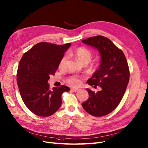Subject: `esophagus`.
Wrapping results in <instances>:
<instances>
[{
    "label": "esophagus",
    "instance_id": "esophagus-1",
    "mask_svg": "<svg viewBox=\"0 0 148 148\" xmlns=\"http://www.w3.org/2000/svg\"><path fill=\"white\" fill-rule=\"evenodd\" d=\"M71 90L72 91H73V92H77V91H79V89H78V88H71Z\"/></svg>",
    "mask_w": 148,
    "mask_h": 148
}]
</instances>
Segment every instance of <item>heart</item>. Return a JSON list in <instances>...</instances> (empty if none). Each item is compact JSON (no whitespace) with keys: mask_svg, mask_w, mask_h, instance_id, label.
Segmentation results:
<instances>
[{"mask_svg":"<svg viewBox=\"0 0 148 148\" xmlns=\"http://www.w3.org/2000/svg\"><path fill=\"white\" fill-rule=\"evenodd\" d=\"M73 55L74 56L75 58L79 62L83 64V65H86L91 60L92 58V53L90 51L85 48H77L74 52L73 53ZM66 60V57L64 56L62 57L61 59L60 63H59V67L61 68L63 66L64 63ZM66 82L68 85L73 86H78L80 83V80L78 77L73 76L70 77L66 80Z\"/></svg>","mask_w":148,"mask_h":148,"instance_id":"obj_1","label":"heart"}]
</instances>
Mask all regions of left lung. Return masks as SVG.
<instances>
[{"instance_id":"obj_1","label":"left lung","mask_w":148,"mask_h":148,"mask_svg":"<svg viewBox=\"0 0 148 148\" xmlns=\"http://www.w3.org/2000/svg\"><path fill=\"white\" fill-rule=\"evenodd\" d=\"M82 42L99 51L100 66L87 83L101 88L97 92L86 88L89 98L82 105L93 116H104L115 109L123 98L130 80L129 67L123 51L107 37L97 36Z\"/></svg>"}]
</instances>
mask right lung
Listing matches in <instances>:
<instances>
[{
  "instance_id": "add662e5",
  "label": "right lung",
  "mask_w": 148,
  "mask_h": 148,
  "mask_svg": "<svg viewBox=\"0 0 148 148\" xmlns=\"http://www.w3.org/2000/svg\"><path fill=\"white\" fill-rule=\"evenodd\" d=\"M70 43L55 45L38 43L25 53L19 62L17 82L22 99L29 110L41 117H49L62 105V94L69 91L62 85L49 89L48 83L54 75Z\"/></svg>"
}]
</instances>
